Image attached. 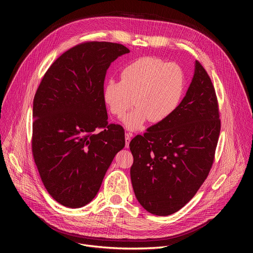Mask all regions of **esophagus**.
<instances>
[{
  "mask_svg": "<svg viewBox=\"0 0 253 253\" xmlns=\"http://www.w3.org/2000/svg\"><path fill=\"white\" fill-rule=\"evenodd\" d=\"M130 141H131V135H130V134H128V133H126V134H125V143H126V148H128V147H129V143H130Z\"/></svg>",
  "mask_w": 253,
  "mask_h": 253,
  "instance_id": "esophagus-1",
  "label": "esophagus"
}]
</instances>
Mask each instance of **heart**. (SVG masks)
<instances>
[{
  "label": "heart",
  "instance_id": "b5f03b06",
  "mask_svg": "<svg viewBox=\"0 0 253 253\" xmlns=\"http://www.w3.org/2000/svg\"><path fill=\"white\" fill-rule=\"evenodd\" d=\"M185 75L182 68L157 57H142L126 65L121 81L108 80L102 91L109 112L122 118L127 130L137 131L148 120L158 124L176 111L184 94Z\"/></svg>",
  "mask_w": 253,
  "mask_h": 253
}]
</instances>
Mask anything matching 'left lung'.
I'll list each match as a JSON object with an SVG mask.
<instances>
[{"instance_id": "left-lung-1", "label": "left lung", "mask_w": 253, "mask_h": 253, "mask_svg": "<svg viewBox=\"0 0 253 253\" xmlns=\"http://www.w3.org/2000/svg\"><path fill=\"white\" fill-rule=\"evenodd\" d=\"M219 133L215 90L196 61L190 86L173 115L129 144L131 182L142 207L167 216L188 203L208 176Z\"/></svg>"}]
</instances>
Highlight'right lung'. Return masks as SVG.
Masks as SVG:
<instances>
[{
  "label": "right lung",
  "instance_id": "obj_1",
  "mask_svg": "<svg viewBox=\"0 0 253 253\" xmlns=\"http://www.w3.org/2000/svg\"><path fill=\"white\" fill-rule=\"evenodd\" d=\"M129 52L110 42L77 45L51 65L35 94L34 160L49 194L66 207L93 200L125 146L124 129L108 124L102 91L108 68Z\"/></svg>",
  "mask_w": 253,
  "mask_h": 253
}]
</instances>
